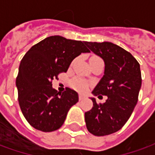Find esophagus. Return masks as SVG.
Here are the masks:
<instances>
[{"instance_id": "34e87169", "label": "esophagus", "mask_w": 155, "mask_h": 155, "mask_svg": "<svg viewBox=\"0 0 155 155\" xmlns=\"http://www.w3.org/2000/svg\"><path fill=\"white\" fill-rule=\"evenodd\" d=\"M84 95H83V94H79V100H80V101H82V100H84Z\"/></svg>"}]
</instances>
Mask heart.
<instances>
[{"label":"heart","mask_w":155,"mask_h":155,"mask_svg":"<svg viewBox=\"0 0 155 155\" xmlns=\"http://www.w3.org/2000/svg\"><path fill=\"white\" fill-rule=\"evenodd\" d=\"M93 57H95V56H93ZM73 85L75 89H77L79 91H84L86 90L88 84L85 81H82V80H79V79H76L73 81Z\"/></svg>","instance_id":"obj_1"}]
</instances>
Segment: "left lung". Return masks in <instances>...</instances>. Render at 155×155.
I'll list each match as a JSON object with an SVG mask.
<instances>
[{"mask_svg":"<svg viewBox=\"0 0 155 155\" xmlns=\"http://www.w3.org/2000/svg\"><path fill=\"white\" fill-rule=\"evenodd\" d=\"M84 44L104 62V75L92 94L106 95L104 104H97L84 113L88 131L95 136L108 135L124 125L138 101L142 79L139 62L130 52L111 42Z\"/></svg>","mask_w":155,"mask_h":155,"instance_id":"obj_1","label":"left lung"}]
</instances>
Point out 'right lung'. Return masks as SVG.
<instances>
[{
    "label": "right lung",
    "mask_w": 155,
    "mask_h": 155,
    "mask_svg": "<svg viewBox=\"0 0 155 155\" xmlns=\"http://www.w3.org/2000/svg\"><path fill=\"white\" fill-rule=\"evenodd\" d=\"M90 51L84 41L53 35L33 45L22 58L15 84L23 115L35 129L51 132L64 124L68 111L79 101L76 91L61 93L53 79L66 72L74 58Z\"/></svg>",
    "instance_id": "add662e5"
}]
</instances>
